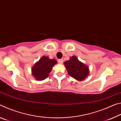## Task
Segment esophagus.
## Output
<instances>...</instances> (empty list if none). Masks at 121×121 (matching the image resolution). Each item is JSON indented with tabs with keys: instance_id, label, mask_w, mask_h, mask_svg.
Listing matches in <instances>:
<instances>
[{
	"instance_id": "1",
	"label": "esophagus",
	"mask_w": 121,
	"mask_h": 121,
	"mask_svg": "<svg viewBox=\"0 0 121 121\" xmlns=\"http://www.w3.org/2000/svg\"><path fill=\"white\" fill-rule=\"evenodd\" d=\"M58 62L59 63H60V64H62V63L63 62V60L62 59H59V60H58Z\"/></svg>"
}]
</instances>
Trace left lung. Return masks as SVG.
<instances>
[{
  "mask_svg": "<svg viewBox=\"0 0 121 121\" xmlns=\"http://www.w3.org/2000/svg\"><path fill=\"white\" fill-rule=\"evenodd\" d=\"M69 75L77 81H83L89 75L88 67L73 56L70 60L64 62Z\"/></svg>",
  "mask_w": 121,
  "mask_h": 121,
  "instance_id": "8db88e82",
  "label": "left lung"
}]
</instances>
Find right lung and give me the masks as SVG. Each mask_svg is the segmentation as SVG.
I'll list each match as a JSON object with an SVG mask.
<instances>
[{
  "label": "right lung",
  "instance_id": "right-lung-1",
  "mask_svg": "<svg viewBox=\"0 0 121 121\" xmlns=\"http://www.w3.org/2000/svg\"><path fill=\"white\" fill-rule=\"evenodd\" d=\"M57 63L55 59H50L43 56L37 62L32 68V73L38 81L44 80L49 75L53 67Z\"/></svg>",
  "mask_w": 121,
  "mask_h": 121
}]
</instances>
